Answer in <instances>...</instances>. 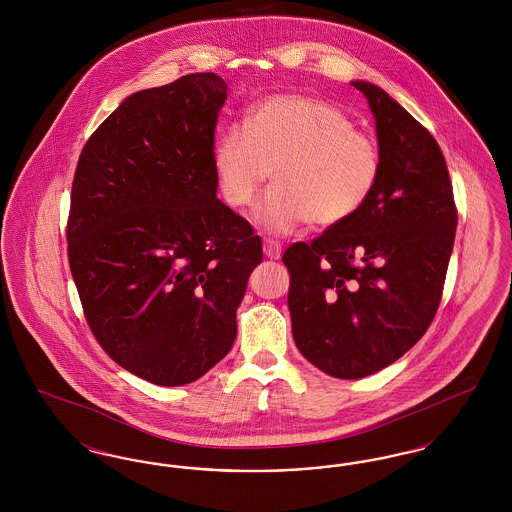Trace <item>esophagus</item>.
<instances>
[{
	"instance_id": "1",
	"label": "esophagus",
	"mask_w": 512,
	"mask_h": 512,
	"mask_svg": "<svg viewBox=\"0 0 512 512\" xmlns=\"http://www.w3.org/2000/svg\"><path fill=\"white\" fill-rule=\"evenodd\" d=\"M263 249H265L268 259H280V255H282V245L276 240H265Z\"/></svg>"
}]
</instances>
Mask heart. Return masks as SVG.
Here are the masks:
<instances>
[{
	"label": "heart",
	"mask_w": 512,
	"mask_h": 512,
	"mask_svg": "<svg viewBox=\"0 0 512 512\" xmlns=\"http://www.w3.org/2000/svg\"><path fill=\"white\" fill-rule=\"evenodd\" d=\"M272 171L255 219L268 232L288 234L301 224L326 230L353 219L382 174V151L370 134L330 103L307 96H272L244 126L230 128L215 149L222 199L247 207Z\"/></svg>",
	"instance_id": "heart-1"
}]
</instances>
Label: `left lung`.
Here are the masks:
<instances>
[{"label":"left lung","instance_id":"1","mask_svg":"<svg viewBox=\"0 0 512 512\" xmlns=\"http://www.w3.org/2000/svg\"><path fill=\"white\" fill-rule=\"evenodd\" d=\"M353 86L376 119L378 186L353 219L282 255L295 345L341 380L386 368L426 334L457 230L453 186L436 138L382 88Z\"/></svg>","mask_w":512,"mask_h":512}]
</instances>
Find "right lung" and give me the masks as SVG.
I'll return each mask as SVG.
<instances>
[{"instance_id": "1", "label": "right lung", "mask_w": 512, "mask_h": 512, "mask_svg": "<svg viewBox=\"0 0 512 512\" xmlns=\"http://www.w3.org/2000/svg\"><path fill=\"white\" fill-rule=\"evenodd\" d=\"M215 73L124 99L78 157L67 253L86 322L122 368L182 386L236 340L261 238L217 197Z\"/></svg>"}]
</instances>
